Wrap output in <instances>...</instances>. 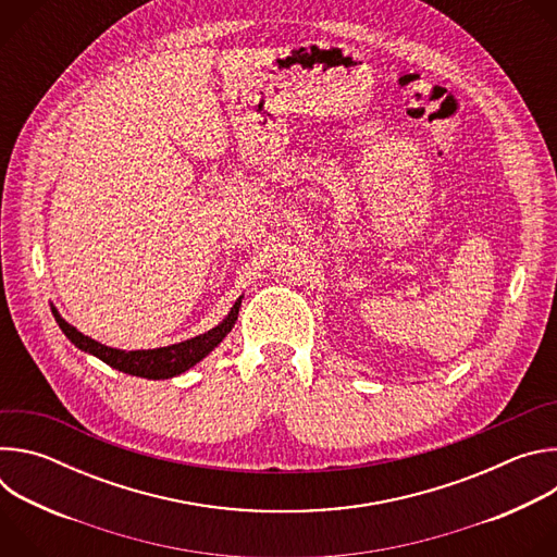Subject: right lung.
<instances>
[{
    "label": "right lung",
    "instance_id": "1",
    "mask_svg": "<svg viewBox=\"0 0 557 557\" xmlns=\"http://www.w3.org/2000/svg\"><path fill=\"white\" fill-rule=\"evenodd\" d=\"M243 306V295L235 299L233 308L228 310V314L224 320L198 335L191 337L187 342L181 344H172V346H163V348H153V350H119V348H110L106 344L95 342L92 337L78 333L74 326H70L63 317L59 314V310L52 306V314L59 324V329L63 331V335L78 348L88 355H95L97 359H101L103 363L116 368L119 372L132 374V376H143V379H172L178 376L183 372H187L189 368H194L196 363H200L213 348H218V344L231 333L237 312H240Z\"/></svg>",
    "mask_w": 557,
    "mask_h": 557
}]
</instances>
